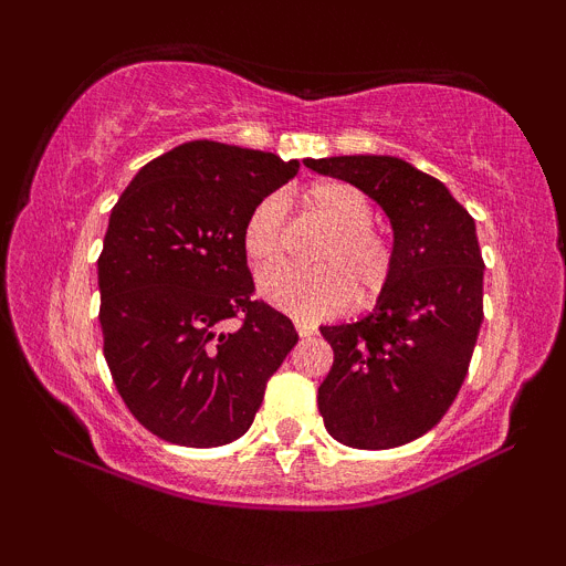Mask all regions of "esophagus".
I'll list each match as a JSON object with an SVG mask.
<instances>
[{"mask_svg": "<svg viewBox=\"0 0 566 566\" xmlns=\"http://www.w3.org/2000/svg\"><path fill=\"white\" fill-rule=\"evenodd\" d=\"M295 329H297V335H301V337H308V335H314V327H311V324L301 322V319H295Z\"/></svg>", "mask_w": 566, "mask_h": 566, "instance_id": "34e87169", "label": "esophagus"}]
</instances>
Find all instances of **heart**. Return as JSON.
I'll use <instances>...</instances> for the list:
<instances>
[{
	"instance_id": "b5f03b06",
	"label": "heart",
	"mask_w": 566,
	"mask_h": 566,
	"mask_svg": "<svg viewBox=\"0 0 566 566\" xmlns=\"http://www.w3.org/2000/svg\"><path fill=\"white\" fill-rule=\"evenodd\" d=\"M305 210L329 229L316 250L319 271L301 274L287 265L265 271L258 282L261 295L276 308L301 319H319L343 305H369L394 274V244L373 229V205L346 180H319L303 191ZM244 255L255 269H269L284 250V205L265 197L250 210L242 229Z\"/></svg>"
}]
</instances>
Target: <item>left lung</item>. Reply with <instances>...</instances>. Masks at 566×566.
<instances>
[{
	"label": "left lung",
	"instance_id": "obj_1",
	"mask_svg": "<svg viewBox=\"0 0 566 566\" xmlns=\"http://www.w3.org/2000/svg\"><path fill=\"white\" fill-rule=\"evenodd\" d=\"M382 207L394 229V274L373 314L322 327L335 361L319 386L329 437L391 450L423 437L463 386L484 319L476 223L441 180L396 157L305 159Z\"/></svg>",
	"mask_w": 566,
	"mask_h": 566
}]
</instances>
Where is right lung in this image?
I'll list each match as a JSON object with an SVG mask.
<instances>
[{
  "instance_id": "1",
  "label": "right lung",
  "mask_w": 566,
  "mask_h": 566,
  "mask_svg": "<svg viewBox=\"0 0 566 566\" xmlns=\"http://www.w3.org/2000/svg\"><path fill=\"white\" fill-rule=\"evenodd\" d=\"M297 170L269 151L191 140L148 161L114 205L97 258L103 354L129 412L170 444L247 433L297 343L287 316L252 297L242 247L252 207Z\"/></svg>"
}]
</instances>
